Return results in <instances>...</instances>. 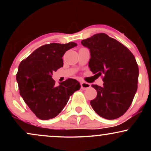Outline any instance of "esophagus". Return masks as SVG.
<instances>
[{"label": "esophagus", "mask_w": 151, "mask_h": 151, "mask_svg": "<svg viewBox=\"0 0 151 151\" xmlns=\"http://www.w3.org/2000/svg\"><path fill=\"white\" fill-rule=\"evenodd\" d=\"M90 86H91V85H90V84H89V83L84 82V81H82L81 83V88L84 90L89 89V88H90Z\"/></svg>", "instance_id": "esophagus-1"}]
</instances>
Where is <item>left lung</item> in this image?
I'll list each match as a JSON object with an SVG mask.
<instances>
[{
    "instance_id": "1",
    "label": "left lung",
    "mask_w": 151,
    "mask_h": 151,
    "mask_svg": "<svg viewBox=\"0 0 151 151\" xmlns=\"http://www.w3.org/2000/svg\"><path fill=\"white\" fill-rule=\"evenodd\" d=\"M81 44L90 50V70L98 77L104 75L103 86H91L97 96L90 104L102 118H119L129 109L138 88V66L134 55L105 33L93 35Z\"/></svg>"
}]
</instances>
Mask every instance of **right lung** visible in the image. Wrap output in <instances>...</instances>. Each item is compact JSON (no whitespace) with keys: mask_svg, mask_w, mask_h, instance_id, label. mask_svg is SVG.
<instances>
[{"mask_svg":"<svg viewBox=\"0 0 151 151\" xmlns=\"http://www.w3.org/2000/svg\"><path fill=\"white\" fill-rule=\"evenodd\" d=\"M77 43H50L35 50L18 67L16 80L20 94L26 104L41 120L53 119L62 111L70 96L80 89L74 79L55 85L52 74L63 67L62 57Z\"/></svg>","mask_w":151,"mask_h":151,"instance_id":"obj_1","label":"right lung"}]
</instances>
